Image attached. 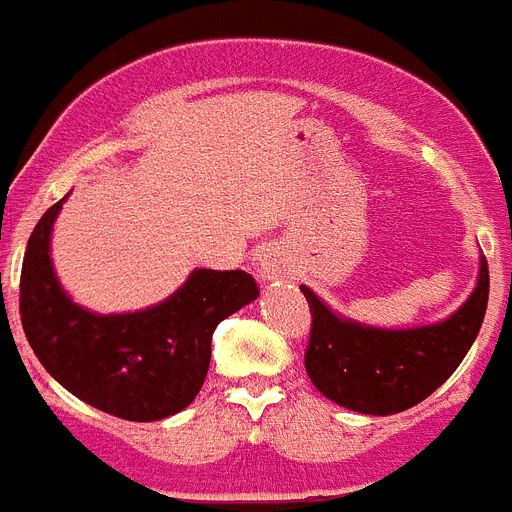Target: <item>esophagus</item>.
I'll return each mask as SVG.
<instances>
[{
  "mask_svg": "<svg viewBox=\"0 0 512 512\" xmlns=\"http://www.w3.org/2000/svg\"><path fill=\"white\" fill-rule=\"evenodd\" d=\"M256 277H259L261 282L271 284L289 279L287 261H284V256L274 246L264 248V251L259 253V259H256Z\"/></svg>",
  "mask_w": 512,
  "mask_h": 512,
  "instance_id": "obj_1",
  "label": "esophagus"
}]
</instances>
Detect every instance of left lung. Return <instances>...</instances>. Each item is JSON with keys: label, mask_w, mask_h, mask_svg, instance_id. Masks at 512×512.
<instances>
[{"label": "left lung", "mask_w": 512, "mask_h": 512, "mask_svg": "<svg viewBox=\"0 0 512 512\" xmlns=\"http://www.w3.org/2000/svg\"><path fill=\"white\" fill-rule=\"evenodd\" d=\"M305 369L320 395L364 415H395L441 387L467 356L485 320L490 271L479 256L477 284L449 318L413 328H377L325 305L310 287Z\"/></svg>", "instance_id": "8db88e82"}]
</instances>
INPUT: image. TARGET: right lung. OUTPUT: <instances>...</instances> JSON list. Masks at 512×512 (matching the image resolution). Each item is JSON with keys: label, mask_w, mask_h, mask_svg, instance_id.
<instances>
[{"label": "right lung", "mask_w": 512, "mask_h": 512, "mask_svg": "<svg viewBox=\"0 0 512 512\" xmlns=\"http://www.w3.org/2000/svg\"><path fill=\"white\" fill-rule=\"evenodd\" d=\"M66 197L27 241L20 277L27 343L45 372L92 408L135 423L169 418L202 390L217 323L256 300L259 287L241 269H194L174 295L146 310L102 315L76 305L51 259Z\"/></svg>", "instance_id": "add662e5"}]
</instances>
